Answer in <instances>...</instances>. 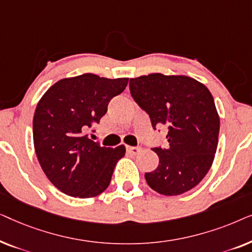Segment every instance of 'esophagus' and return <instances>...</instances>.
Segmentation results:
<instances>
[{"mask_svg":"<svg viewBox=\"0 0 252 252\" xmlns=\"http://www.w3.org/2000/svg\"><path fill=\"white\" fill-rule=\"evenodd\" d=\"M126 150H127V153L128 154H130V155H137L141 151V148H139V147H129V146H127L126 147Z\"/></svg>","mask_w":252,"mask_h":252,"instance_id":"34e87169","label":"esophagus"}]
</instances>
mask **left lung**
<instances>
[{
    "label": "left lung",
    "mask_w": 252,
    "mask_h": 252,
    "mask_svg": "<svg viewBox=\"0 0 252 252\" xmlns=\"http://www.w3.org/2000/svg\"><path fill=\"white\" fill-rule=\"evenodd\" d=\"M129 91L154 129H168V147L153 149L159 164L144 174L147 184L165 196L190 190L209 172L218 146L220 120L211 93L187 75L161 73L130 79Z\"/></svg>",
    "instance_id": "1"
}]
</instances>
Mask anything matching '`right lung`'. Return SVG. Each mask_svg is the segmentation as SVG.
<instances>
[{"instance_id": "obj_1", "label": "right lung", "mask_w": 252, "mask_h": 252, "mask_svg": "<svg viewBox=\"0 0 252 252\" xmlns=\"http://www.w3.org/2000/svg\"><path fill=\"white\" fill-rule=\"evenodd\" d=\"M128 78L108 79L93 73L54 84L37 103L33 141L44 174L57 189L79 198L105 190L125 146L101 147L87 132L108 111L112 97L125 91Z\"/></svg>"}]
</instances>
